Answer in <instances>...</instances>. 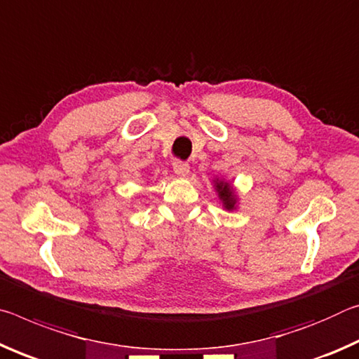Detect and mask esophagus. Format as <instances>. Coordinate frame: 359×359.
Masks as SVG:
<instances>
[{
  "instance_id": "obj_1",
  "label": "esophagus",
  "mask_w": 359,
  "mask_h": 359,
  "mask_svg": "<svg viewBox=\"0 0 359 359\" xmlns=\"http://www.w3.org/2000/svg\"><path fill=\"white\" fill-rule=\"evenodd\" d=\"M173 172L178 176L189 175V163H186L183 161H175L173 162Z\"/></svg>"
}]
</instances>
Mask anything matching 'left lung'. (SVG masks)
I'll return each mask as SVG.
<instances>
[{
  "label": "left lung",
  "instance_id": "obj_1",
  "mask_svg": "<svg viewBox=\"0 0 359 359\" xmlns=\"http://www.w3.org/2000/svg\"><path fill=\"white\" fill-rule=\"evenodd\" d=\"M218 192H219V197L222 198V202H224L226 208H233V197H232V191L231 187H229V184H224V183H218Z\"/></svg>",
  "mask_w": 359,
  "mask_h": 359
}]
</instances>
